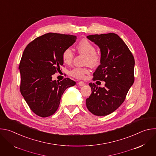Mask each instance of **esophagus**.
I'll use <instances>...</instances> for the list:
<instances>
[{
	"mask_svg": "<svg viewBox=\"0 0 156 156\" xmlns=\"http://www.w3.org/2000/svg\"><path fill=\"white\" fill-rule=\"evenodd\" d=\"M78 84L80 86H83L84 85H85V83L83 82V81H79L78 83Z\"/></svg>",
	"mask_w": 156,
	"mask_h": 156,
	"instance_id": "34e87169",
	"label": "esophagus"
}]
</instances>
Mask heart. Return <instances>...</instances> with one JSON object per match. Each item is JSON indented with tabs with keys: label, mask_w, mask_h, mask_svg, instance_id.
Returning a JSON list of instances; mask_svg holds the SVG:
<instances>
[{
	"label": "heart",
	"mask_w": 156,
	"mask_h": 156,
	"mask_svg": "<svg viewBox=\"0 0 156 156\" xmlns=\"http://www.w3.org/2000/svg\"><path fill=\"white\" fill-rule=\"evenodd\" d=\"M76 49L78 52L85 55L84 64L90 65L91 67L98 66L101 60L100 52L96 51V47L87 39H81L76 45ZM62 57L63 62L70 64L72 62L74 58V53L70 48L63 50ZM90 73V70L87 67H75L70 70L69 74L73 78L82 79L86 74Z\"/></svg>",
	"instance_id": "heart-1"
}]
</instances>
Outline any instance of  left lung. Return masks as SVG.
I'll return each mask as SVG.
<instances>
[{"label": "left lung", "mask_w": 156, "mask_h": 156, "mask_svg": "<svg viewBox=\"0 0 156 156\" xmlns=\"http://www.w3.org/2000/svg\"><path fill=\"white\" fill-rule=\"evenodd\" d=\"M99 47L101 64L93 73V81L105 82L104 87L90 83L92 93L86 107L97 116L107 115L124 102L134 83L135 58L123 41L113 33L87 36Z\"/></svg>", "instance_id": "left-lung-1"}]
</instances>
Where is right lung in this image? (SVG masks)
<instances>
[{"instance_id":"right-lung-1","label":"right lung","mask_w":156,"mask_h":156,"mask_svg":"<svg viewBox=\"0 0 156 156\" xmlns=\"http://www.w3.org/2000/svg\"><path fill=\"white\" fill-rule=\"evenodd\" d=\"M76 36L49 33L30 42L20 60V90L30 109L37 115L48 117L58 109L66 88L76 84L69 78L52 80L60 71L64 49L76 41Z\"/></svg>"}]
</instances>
